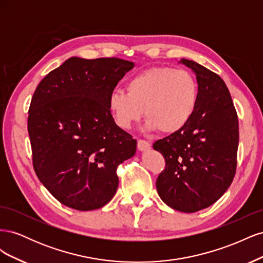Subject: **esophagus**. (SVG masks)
<instances>
[{
    "label": "esophagus",
    "mask_w": 263,
    "mask_h": 263,
    "mask_svg": "<svg viewBox=\"0 0 263 263\" xmlns=\"http://www.w3.org/2000/svg\"><path fill=\"white\" fill-rule=\"evenodd\" d=\"M151 147V145L149 144L148 141L146 140H142V139H139L138 142H137V148L138 150L140 151H146V150H149Z\"/></svg>",
    "instance_id": "1"
}]
</instances>
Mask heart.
<instances>
[{"label": "heart", "instance_id": "b5f03b06", "mask_svg": "<svg viewBox=\"0 0 263 263\" xmlns=\"http://www.w3.org/2000/svg\"><path fill=\"white\" fill-rule=\"evenodd\" d=\"M126 91H114L108 99L110 113L123 129H130L145 110L147 130L177 133L191 121L198 101L193 76L168 67L150 68L134 76L126 83Z\"/></svg>", "mask_w": 263, "mask_h": 263}]
</instances>
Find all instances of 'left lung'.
Listing matches in <instances>:
<instances>
[{"label":"left lung","mask_w":263,"mask_h":263,"mask_svg":"<svg viewBox=\"0 0 263 263\" xmlns=\"http://www.w3.org/2000/svg\"><path fill=\"white\" fill-rule=\"evenodd\" d=\"M180 62L196 76L197 106L185 127L154 144L165 160L156 186L171 209L194 213L214 204L232 184L239 126L222 79L195 61Z\"/></svg>","instance_id":"1"}]
</instances>
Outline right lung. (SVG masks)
<instances>
[{
    "mask_svg": "<svg viewBox=\"0 0 263 263\" xmlns=\"http://www.w3.org/2000/svg\"><path fill=\"white\" fill-rule=\"evenodd\" d=\"M134 66L119 58L72 57L47 74L31 98L34 169L68 208L92 211L107 204L118 186L117 166L136 153L137 141L108 108L109 95Z\"/></svg>",
    "mask_w": 263,
    "mask_h": 263,
    "instance_id": "add662e5",
    "label": "right lung"
}]
</instances>
